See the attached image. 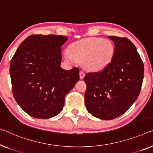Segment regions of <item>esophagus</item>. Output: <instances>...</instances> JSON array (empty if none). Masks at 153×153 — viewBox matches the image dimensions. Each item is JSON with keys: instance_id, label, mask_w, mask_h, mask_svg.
Here are the masks:
<instances>
[{"instance_id": "1", "label": "esophagus", "mask_w": 153, "mask_h": 153, "mask_svg": "<svg viewBox=\"0 0 153 153\" xmlns=\"http://www.w3.org/2000/svg\"><path fill=\"white\" fill-rule=\"evenodd\" d=\"M85 76V72L82 71H79V77H80V79H83Z\"/></svg>"}]
</instances>
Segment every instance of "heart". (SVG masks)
Returning <instances> with one entry per match:
<instances>
[{
	"label": "heart",
	"instance_id": "1",
	"mask_svg": "<svg viewBox=\"0 0 153 153\" xmlns=\"http://www.w3.org/2000/svg\"><path fill=\"white\" fill-rule=\"evenodd\" d=\"M114 53L115 46L111 41L91 37L73 43L70 48L64 51V57L71 63L83 61L88 69L98 71L110 63Z\"/></svg>",
	"mask_w": 153,
	"mask_h": 153
}]
</instances>
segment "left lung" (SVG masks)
Returning a JSON list of instances; mask_svg holds the SVG:
<instances>
[{
  "label": "left lung",
  "mask_w": 153,
  "mask_h": 153,
  "mask_svg": "<svg viewBox=\"0 0 153 153\" xmlns=\"http://www.w3.org/2000/svg\"><path fill=\"white\" fill-rule=\"evenodd\" d=\"M108 37L115 45L111 62L84 77L87 111L103 120L116 119L128 110L140 93L144 74L143 61L132 42L126 37Z\"/></svg>",
  "instance_id": "8db88e82"
}]
</instances>
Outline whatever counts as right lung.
<instances>
[{
  "instance_id": "right-lung-1",
  "label": "right lung",
  "mask_w": 153,
  "mask_h": 153,
  "mask_svg": "<svg viewBox=\"0 0 153 153\" xmlns=\"http://www.w3.org/2000/svg\"><path fill=\"white\" fill-rule=\"evenodd\" d=\"M62 35L33 34L19 45L10 65L14 98L24 111L37 119L61 112L65 96L79 79V68L60 67Z\"/></svg>"
}]
</instances>
